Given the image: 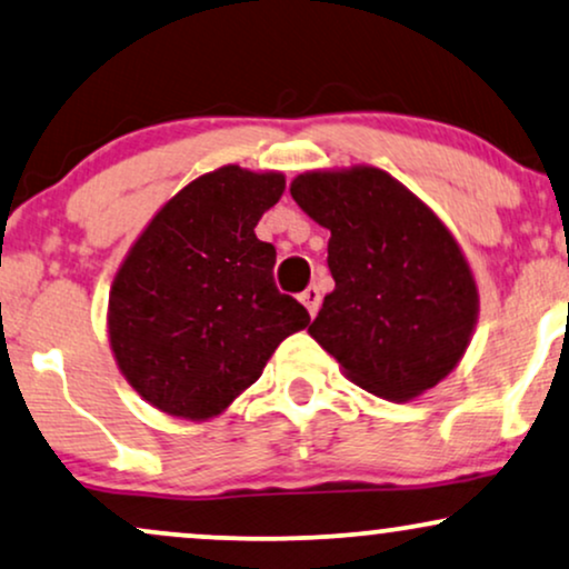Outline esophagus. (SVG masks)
I'll use <instances>...</instances> for the list:
<instances>
[{
	"label": "esophagus",
	"instance_id": "esophagus-1",
	"mask_svg": "<svg viewBox=\"0 0 569 569\" xmlns=\"http://www.w3.org/2000/svg\"><path fill=\"white\" fill-rule=\"evenodd\" d=\"M299 302H302V305L307 307V312H310V315L318 312V307H320V291H318V286H310V289H305L302 293H299Z\"/></svg>",
	"mask_w": 569,
	"mask_h": 569
}]
</instances>
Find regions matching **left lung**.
Here are the masks:
<instances>
[{
	"instance_id": "8db88e82",
	"label": "left lung",
	"mask_w": 569,
	"mask_h": 569,
	"mask_svg": "<svg viewBox=\"0 0 569 569\" xmlns=\"http://www.w3.org/2000/svg\"><path fill=\"white\" fill-rule=\"evenodd\" d=\"M291 198L331 230L337 280L307 328L355 385L413 400L467 352L480 315L475 272L453 232L419 196L376 167L293 177Z\"/></svg>"
}]
</instances>
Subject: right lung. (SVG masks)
Segmentation results:
<instances>
[{"instance_id":"add662e5","label":"right lung","mask_w":569,"mask_h":569,"mask_svg":"<svg viewBox=\"0 0 569 569\" xmlns=\"http://www.w3.org/2000/svg\"><path fill=\"white\" fill-rule=\"evenodd\" d=\"M283 190L280 172L219 167L169 198L127 251L108 341L129 387L161 413L214 419L310 323L276 289V249L254 232Z\"/></svg>"}]
</instances>
